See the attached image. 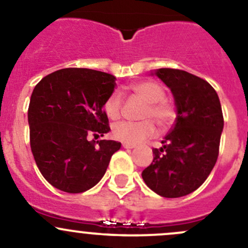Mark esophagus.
I'll return each instance as SVG.
<instances>
[{
    "instance_id": "34e87169",
    "label": "esophagus",
    "mask_w": 248,
    "mask_h": 248,
    "mask_svg": "<svg viewBox=\"0 0 248 248\" xmlns=\"http://www.w3.org/2000/svg\"><path fill=\"white\" fill-rule=\"evenodd\" d=\"M122 147H124V148H134L135 145L127 144V142H122Z\"/></svg>"
}]
</instances>
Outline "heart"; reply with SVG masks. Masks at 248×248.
<instances>
[{
	"label": "heart",
	"mask_w": 248,
	"mask_h": 248,
	"mask_svg": "<svg viewBox=\"0 0 248 248\" xmlns=\"http://www.w3.org/2000/svg\"><path fill=\"white\" fill-rule=\"evenodd\" d=\"M131 90L141 100L147 102L142 111L144 121L139 122H120L114 126L113 135L117 140L127 144H139L148 138L153 137L155 133V122L161 128L170 126L173 121L174 110L169 102H166L165 91L163 87L153 80H141L131 85ZM122 100L119 93H113L108 96L103 104V110L107 116L115 120L121 114Z\"/></svg>",
	"instance_id": "b5f03b06"
}]
</instances>
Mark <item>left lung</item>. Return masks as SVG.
Returning <instances> with one entry per match:
<instances>
[{
	"instance_id": "1",
	"label": "left lung",
	"mask_w": 248,
	"mask_h": 248,
	"mask_svg": "<svg viewBox=\"0 0 248 248\" xmlns=\"http://www.w3.org/2000/svg\"><path fill=\"white\" fill-rule=\"evenodd\" d=\"M151 75L171 90L177 115L141 176L155 194L177 199L199 189L212 172L223 129L222 109L216 91L202 78L168 67Z\"/></svg>"
}]
</instances>
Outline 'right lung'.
<instances>
[{
	"instance_id": "add662e5",
	"label": "right lung",
	"mask_w": 248,
	"mask_h": 248,
	"mask_svg": "<svg viewBox=\"0 0 248 248\" xmlns=\"http://www.w3.org/2000/svg\"><path fill=\"white\" fill-rule=\"evenodd\" d=\"M116 77L90 69H62L35 85L28 107L31 148L44 178L69 194L95 186L121 142L95 140L110 131L103 104Z\"/></svg>"
}]
</instances>
